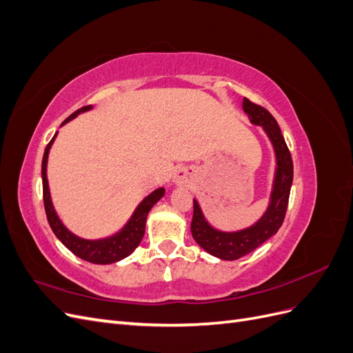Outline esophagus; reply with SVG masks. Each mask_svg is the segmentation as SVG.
I'll list each match as a JSON object with an SVG mask.
<instances>
[{
    "instance_id": "34e87169",
    "label": "esophagus",
    "mask_w": 353,
    "mask_h": 353,
    "mask_svg": "<svg viewBox=\"0 0 353 353\" xmlns=\"http://www.w3.org/2000/svg\"><path fill=\"white\" fill-rule=\"evenodd\" d=\"M179 179H181V176H178V178H176V181H179Z\"/></svg>"
}]
</instances>
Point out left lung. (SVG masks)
Returning a JSON list of instances; mask_svg holds the SVG:
<instances>
[{"mask_svg": "<svg viewBox=\"0 0 353 353\" xmlns=\"http://www.w3.org/2000/svg\"><path fill=\"white\" fill-rule=\"evenodd\" d=\"M243 112L250 123L261 126L272 144L275 154V172L268 208L250 227L237 231H222L206 219L197 199L191 221V234L203 250L222 261H236L249 254L261 244L275 236L285 216L288 196L293 183V160L279 123L274 116L261 105L243 99Z\"/></svg>", "mask_w": 353, "mask_h": 353, "instance_id": "obj_1", "label": "left lung"}]
</instances>
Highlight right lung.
<instances>
[{
    "label": "right lung",
    "mask_w": 353,
    "mask_h": 353,
    "mask_svg": "<svg viewBox=\"0 0 353 353\" xmlns=\"http://www.w3.org/2000/svg\"><path fill=\"white\" fill-rule=\"evenodd\" d=\"M90 110H92V105H85V108L72 113L68 119L61 123V126L74 119L78 114L90 112ZM56 137H57V132L46 147L44 157H42V170H41L44 206H46L47 219L52 232L56 234V237L65 244L73 254H77L78 258L87 262L97 263V265H109V263H114L125 259L126 256H130L138 248V244L141 243L144 237L148 212H150L156 203L165 196V188L160 187L154 190L153 193L148 194L147 197H144L125 225L117 232L112 234V236L97 239V240H87V239L78 237L77 234H73L70 230H68L65 223L61 222L54 206H52V200H51V193H50L48 179H47V163H48L50 148L52 143H54Z\"/></svg>",
    "instance_id": "right-lung-1"
}]
</instances>
